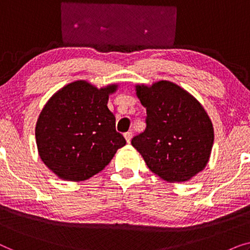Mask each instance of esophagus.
<instances>
[{
    "label": "esophagus",
    "mask_w": 250,
    "mask_h": 250,
    "mask_svg": "<svg viewBox=\"0 0 250 250\" xmlns=\"http://www.w3.org/2000/svg\"><path fill=\"white\" fill-rule=\"evenodd\" d=\"M132 136H133V133H132V132H126L125 134H124V138H125V140H126V142H127V143L131 142Z\"/></svg>",
    "instance_id": "esophagus-1"
}]
</instances>
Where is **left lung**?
Returning <instances> with one entry per match:
<instances>
[{"mask_svg":"<svg viewBox=\"0 0 250 250\" xmlns=\"http://www.w3.org/2000/svg\"><path fill=\"white\" fill-rule=\"evenodd\" d=\"M146 109L145 132L132 146L167 182H187L206 167L214 143L209 116L193 95L169 81L136 85Z\"/></svg>","mask_w":250,"mask_h":250,"instance_id":"8db88e82","label":"left lung"}]
</instances>
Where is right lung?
<instances>
[{
	"label": "right lung",
	"instance_id": "1",
	"mask_svg": "<svg viewBox=\"0 0 250 250\" xmlns=\"http://www.w3.org/2000/svg\"><path fill=\"white\" fill-rule=\"evenodd\" d=\"M117 87L110 84L98 88L76 81L60 88L44 105L35 128L37 150L58 177L74 182L90 179L126 145L107 105Z\"/></svg>",
	"mask_w": 250,
	"mask_h": 250
}]
</instances>
